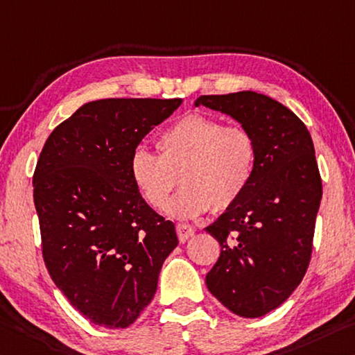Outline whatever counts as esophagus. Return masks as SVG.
<instances>
[{
  "mask_svg": "<svg viewBox=\"0 0 355 355\" xmlns=\"http://www.w3.org/2000/svg\"><path fill=\"white\" fill-rule=\"evenodd\" d=\"M177 235L180 241H187L194 235V227L188 226V224H177Z\"/></svg>",
  "mask_w": 355,
  "mask_h": 355,
  "instance_id": "34e87169",
  "label": "esophagus"
}]
</instances>
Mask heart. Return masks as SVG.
Wrapping results in <instances>:
<instances>
[{
  "mask_svg": "<svg viewBox=\"0 0 355 355\" xmlns=\"http://www.w3.org/2000/svg\"><path fill=\"white\" fill-rule=\"evenodd\" d=\"M159 155L137 147L129 157V175L150 207L164 208L180 175L182 189L166 207L177 219H196L213 207L224 211L243 198L254 178L259 148L250 129L226 126L219 118L188 114L156 140Z\"/></svg>",
  "mask_w": 355,
  "mask_h": 355,
  "instance_id": "heart-1",
  "label": "heart"
}]
</instances>
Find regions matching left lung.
Masks as SVG:
<instances>
[{"instance_id":"1","label":"left lung","mask_w":355,"mask_h":355,"mask_svg":"<svg viewBox=\"0 0 355 355\" xmlns=\"http://www.w3.org/2000/svg\"><path fill=\"white\" fill-rule=\"evenodd\" d=\"M196 105L230 115L257 140L248 191L205 227L221 246L205 283L232 313L261 318L297 289L311 259L322 199L313 140L294 112L266 94H208Z\"/></svg>"}]
</instances>
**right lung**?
Returning a JSON list of instances; mask_svg holds the SVG:
<instances>
[{
  "label": "right lung",
  "instance_id": "1",
  "mask_svg": "<svg viewBox=\"0 0 355 355\" xmlns=\"http://www.w3.org/2000/svg\"><path fill=\"white\" fill-rule=\"evenodd\" d=\"M182 99L83 104L39 155L33 194L50 277L82 316L126 329L153 300L175 226L142 199L129 157Z\"/></svg>",
  "mask_w": 355,
  "mask_h": 355
}]
</instances>
